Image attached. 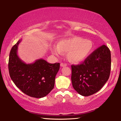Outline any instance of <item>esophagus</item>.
Masks as SVG:
<instances>
[{"label":"esophagus","mask_w":121,"mask_h":121,"mask_svg":"<svg viewBox=\"0 0 121 121\" xmlns=\"http://www.w3.org/2000/svg\"><path fill=\"white\" fill-rule=\"evenodd\" d=\"M67 66V64H66V63H61L60 66L61 67H66Z\"/></svg>","instance_id":"esophagus-1"}]
</instances>
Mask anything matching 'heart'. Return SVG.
<instances>
[{"mask_svg":"<svg viewBox=\"0 0 121 121\" xmlns=\"http://www.w3.org/2000/svg\"><path fill=\"white\" fill-rule=\"evenodd\" d=\"M93 47V43L91 40L75 36L60 40L57 43V47H52L51 52L56 55H61V52H68L69 60L73 62H79L89 56Z\"/></svg>","mask_w":121,"mask_h":121,"instance_id":"1","label":"heart"}]
</instances>
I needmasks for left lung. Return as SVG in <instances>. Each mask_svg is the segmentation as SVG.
<instances>
[{
	"label": "left lung",
	"instance_id": "1",
	"mask_svg": "<svg viewBox=\"0 0 121 121\" xmlns=\"http://www.w3.org/2000/svg\"><path fill=\"white\" fill-rule=\"evenodd\" d=\"M72 85L81 95L88 96L99 91L109 79L111 53L105 45L99 47L80 65H72Z\"/></svg>",
	"mask_w": 121,
	"mask_h": 121
}]
</instances>
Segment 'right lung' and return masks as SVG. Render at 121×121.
Listing matches in <instances>:
<instances>
[{
    "label": "right lung",
    "mask_w": 121,
    "mask_h": 121,
    "mask_svg": "<svg viewBox=\"0 0 121 121\" xmlns=\"http://www.w3.org/2000/svg\"><path fill=\"white\" fill-rule=\"evenodd\" d=\"M19 40L11 48L9 60V76L23 93L35 98H41L50 93L54 87L55 78L60 64H49L43 59L27 64L19 58L17 51Z\"/></svg>",
    "instance_id": "obj_1"
}]
</instances>
